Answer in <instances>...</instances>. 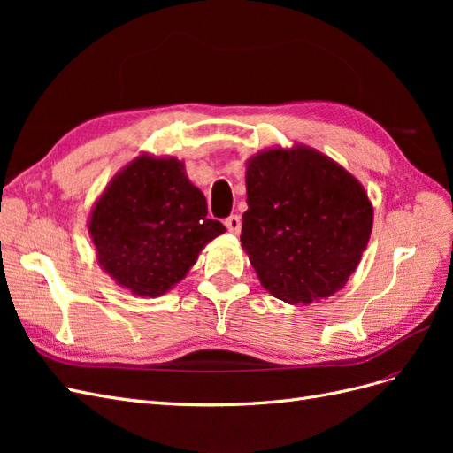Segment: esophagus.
<instances>
[{"instance_id": "esophagus-1", "label": "esophagus", "mask_w": 453, "mask_h": 453, "mask_svg": "<svg viewBox=\"0 0 453 453\" xmlns=\"http://www.w3.org/2000/svg\"><path fill=\"white\" fill-rule=\"evenodd\" d=\"M225 226L228 232H232V234H238L242 230V219L238 215H230L225 219Z\"/></svg>"}]
</instances>
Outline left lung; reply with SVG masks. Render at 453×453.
Segmentation results:
<instances>
[{"instance_id":"8db88e82","label":"left lung","mask_w":453,"mask_h":453,"mask_svg":"<svg viewBox=\"0 0 453 453\" xmlns=\"http://www.w3.org/2000/svg\"><path fill=\"white\" fill-rule=\"evenodd\" d=\"M242 248L266 291L310 304L340 291L372 230L361 183L310 147L270 149L248 162Z\"/></svg>"}]
</instances>
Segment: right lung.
<instances>
[{"instance_id":"1","label":"right lung","mask_w":453,"mask_h":453,"mask_svg":"<svg viewBox=\"0 0 453 453\" xmlns=\"http://www.w3.org/2000/svg\"><path fill=\"white\" fill-rule=\"evenodd\" d=\"M88 232L98 263L120 287L158 296L181 281L225 226L175 158L138 157L96 202Z\"/></svg>"}]
</instances>
